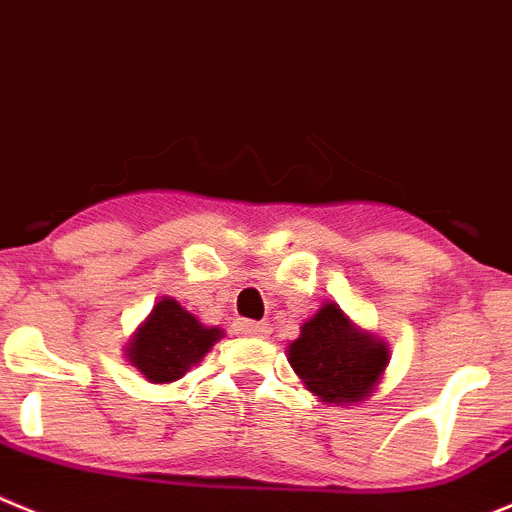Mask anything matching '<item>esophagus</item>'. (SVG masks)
Segmentation results:
<instances>
[{
	"instance_id": "obj_1",
	"label": "esophagus",
	"mask_w": 512,
	"mask_h": 512,
	"mask_svg": "<svg viewBox=\"0 0 512 512\" xmlns=\"http://www.w3.org/2000/svg\"><path fill=\"white\" fill-rule=\"evenodd\" d=\"M237 331H240L242 336L265 338L267 333H270V328H267V323H257V321H240V323H237Z\"/></svg>"
}]
</instances>
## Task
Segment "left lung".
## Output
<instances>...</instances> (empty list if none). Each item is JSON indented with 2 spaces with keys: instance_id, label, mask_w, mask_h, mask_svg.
Listing matches in <instances>:
<instances>
[{
  "instance_id": "8db88e82",
  "label": "left lung",
  "mask_w": 512,
  "mask_h": 512,
  "mask_svg": "<svg viewBox=\"0 0 512 512\" xmlns=\"http://www.w3.org/2000/svg\"><path fill=\"white\" fill-rule=\"evenodd\" d=\"M389 358L384 338L356 326L331 300L288 343V361L305 389L331 407H353L374 396Z\"/></svg>"
}]
</instances>
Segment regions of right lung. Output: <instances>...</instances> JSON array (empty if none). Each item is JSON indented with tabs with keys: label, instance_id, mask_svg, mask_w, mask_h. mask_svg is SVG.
Returning <instances> with one entry per match:
<instances>
[{
	"label": "right lung",
	"instance_id": "obj_1",
	"mask_svg": "<svg viewBox=\"0 0 512 512\" xmlns=\"http://www.w3.org/2000/svg\"><path fill=\"white\" fill-rule=\"evenodd\" d=\"M222 338V328L204 326L179 300L164 295L133 331L126 358L148 384H174Z\"/></svg>",
	"mask_w": 512,
	"mask_h": 512
}]
</instances>
